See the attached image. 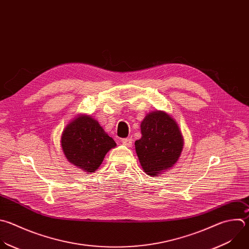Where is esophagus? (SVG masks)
Returning <instances> with one entry per match:
<instances>
[{"instance_id": "34e87169", "label": "esophagus", "mask_w": 249, "mask_h": 249, "mask_svg": "<svg viewBox=\"0 0 249 249\" xmlns=\"http://www.w3.org/2000/svg\"><path fill=\"white\" fill-rule=\"evenodd\" d=\"M122 143L123 144H125L126 146H128V147H130V146H132V142H133V139H132V137H128V138H124V139H122Z\"/></svg>"}]
</instances>
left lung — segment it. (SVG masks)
Wrapping results in <instances>:
<instances>
[{"mask_svg":"<svg viewBox=\"0 0 249 249\" xmlns=\"http://www.w3.org/2000/svg\"><path fill=\"white\" fill-rule=\"evenodd\" d=\"M142 138L135 142L136 152L143 171L157 176L171 168L183 149L181 131L168 114L155 111L147 114L141 124Z\"/></svg>","mask_w":249,"mask_h":249,"instance_id":"8db88e82","label":"left lung"}]
</instances>
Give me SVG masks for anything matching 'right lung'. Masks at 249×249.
<instances>
[{
    "mask_svg": "<svg viewBox=\"0 0 249 249\" xmlns=\"http://www.w3.org/2000/svg\"><path fill=\"white\" fill-rule=\"evenodd\" d=\"M116 142L90 116H80L64 129L61 146L69 162L89 173L95 172Z\"/></svg>",
    "mask_w": 249,
    "mask_h": 249,
    "instance_id": "right-lung-1",
    "label": "right lung"
}]
</instances>
